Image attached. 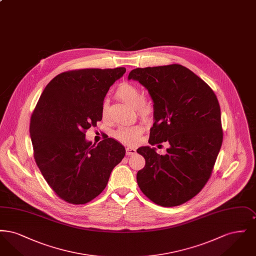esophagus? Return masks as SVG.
<instances>
[{"label":"esophagus","mask_w":256,"mask_h":256,"mask_svg":"<svg viewBox=\"0 0 256 256\" xmlns=\"http://www.w3.org/2000/svg\"><path fill=\"white\" fill-rule=\"evenodd\" d=\"M126 156H132L136 152V150L132 146H126Z\"/></svg>","instance_id":"1"}]
</instances>
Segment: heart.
I'll return each instance as SVG.
<instances>
[{
    "label": "heart",
    "instance_id": "obj_1",
    "mask_svg": "<svg viewBox=\"0 0 256 256\" xmlns=\"http://www.w3.org/2000/svg\"><path fill=\"white\" fill-rule=\"evenodd\" d=\"M116 97L120 98L124 104L132 108H136L139 114L142 116H148L150 112V106L143 100L142 93L139 91L137 87L124 82L120 84L116 90ZM108 111V104L104 102L102 104V115L106 116ZM143 132L142 126H122L117 132L116 136L119 140H121L124 143H134L138 140L141 132Z\"/></svg>",
    "mask_w": 256,
    "mask_h": 256
}]
</instances>
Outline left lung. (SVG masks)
<instances>
[{
	"label": "left lung",
	"mask_w": 256,
	"mask_h": 256,
	"mask_svg": "<svg viewBox=\"0 0 256 256\" xmlns=\"http://www.w3.org/2000/svg\"><path fill=\"white\" fill-rule=\"evenodd\" d=\"M128 80L144 86L154 102L148 143L138 148L146 165L137 172L141 191L161 206H180L204 188L222 143L219 102L212 89L180 64L137 68Z\"/></svg>",
	"instance_id": "1"
}]
</instances>
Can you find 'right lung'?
<instances>
[{"mask_svg": "<svg viewBox=\"0 0 256 256\" xmlns=\"http://www.w3.org/2000/svg\"><path fill=\"white\" fill-rule=\"evenodd\" d=\"M126 68L82 69L58 74L42 92L32 115L30 135L37 166L62 200L84 204L100 195L126 154L113 138L98 145L86 130L102 118L110 86Z\"/></svg>", "mask_w": 256, "mask_h": 256, "instance_id": "right-lung-1", "label": "right lung"}]
</instances>
